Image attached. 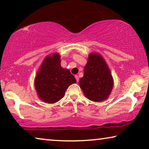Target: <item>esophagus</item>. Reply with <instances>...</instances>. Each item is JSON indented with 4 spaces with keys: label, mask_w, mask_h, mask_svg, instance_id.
Wrapping results in <instances>:
<instances>
[{
    "label": "esophagus",
    "mask_w": 149,
    "mask_h": 149,
    "mask_svg": "<svg viewBox=\"0 0 149 149\" xmlns=\"http://www.w3.org/2000/svg\"><path fill=\"white\" fill-rule=\"evenodd\" d=\"M74 77H75V79H76V80H77V82H79V76H78V75H75Z\"/></svg>",
    "instance_id": "esophagus-1"
}]
</instances>
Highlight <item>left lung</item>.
Returning a JSON list of instances; mask_svg holds the SVG:
<instances>
[{
    "label": "left lung",
    "instance_id": "left-lung-1",
    "mask_svg": "<svg viewBox=\"0 0 149 149\" xmlns=\"http://www.w3.org/2000/svg\"><path fill=\"white\" fill-rule=\"evenodd\" d=\"M80 87L90 100L100 102L108 98L113 87V79L106 61L99 53H90L79 80Z\"/></svg>",
    "mask_w": 149,
    "mask_h": 149
}]
</instances>
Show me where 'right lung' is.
Segmentation results:
<instances>
[{
    "label": "right lung",
    "instance_id": "right-lung-1",
    "mask_svg": "<svg viewBox=\"0 0 149 149\" xmlns=\"http://www.w3.org/2000/svg\"><path fill=\"white\" fill-rule=\"evenodd\" d=\"M76 82L70 70L61 65L60 55L53 53L43 59L36 73L34 86L41 101L54 104L64 97L70 85Z\"/></svg>",
    "mask_w": 149,
    "mask_h": 149
}]
</instances>
